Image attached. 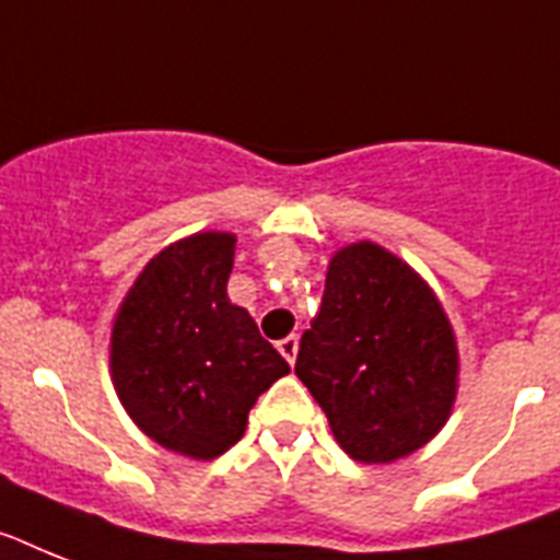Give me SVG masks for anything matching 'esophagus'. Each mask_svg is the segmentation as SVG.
I'll return each mask as SVG.
<instances>
[{
    "instance_id": "esophagus-1",
    "label": "esophagus",
    "mask_w": 560,
    "mask_h": 560,
    "mask_svg": "<svg viewBox=\"0 0 560 560\" xmlns=\"http://www.w3.org/2000/svg\"><path fill=\"white\" fill-rule=\"evenodd\" d=\"M279 351H281V357L288 359L290 365H293L295 362V353H299V336H288V339H281L279 342Z\"/></svg>"
}]
</instances>
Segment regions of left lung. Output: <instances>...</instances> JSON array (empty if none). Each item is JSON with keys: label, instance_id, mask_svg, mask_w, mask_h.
<instances>
[{"label": "left lung", "instance_id": "obj_1", "mask_svg": "<svg viewBox=\"0 0 560 560\" xmlns=\"http://www.w3.org/2000/svg\"><path fill=\"white\" fill-rule=\"evenodd\" d=\"M295 376L353 460H399L448 420L457 394L452 325L411 267L359 241L327 267L322 311L304 330Z\"/></svg>", "mask_w": 560, "mask_h": 560}]
</instances>
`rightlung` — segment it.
<instances>
[{
    "instance_id": "right-lung-1",
    "label": "right lung",
    "mask_w": 560,
    "mask_h": 560,
    "mask_svg": "<svg viewBox=\"0 0 560 560\" xmlns=\"http://www.w3.org/2000/svg\"><path fill=\"white\" fill-rule=\"evenodd\" d=\"M235 235L198 233L140 272L117 313L112 376L154 443L195 460L235 445L247 413L290 374L256 322L226 295Z\"/></svg>"
}]
</instances>
